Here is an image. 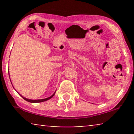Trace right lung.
Returning <instances> with one entry per match:
<instances>
[{
  "instance_id": "add662e5",
  "label": "right lung",
  "mask_w": 134,
  "mask_h": 134,
  "mask_svg": "<svg viewBox=\"0 0 134 134\" xmlns=\"http://www.w3.org/2000/svg\"><path fill=\"white\" fill-rule=\"evenodd\" d=\"M55 92L52 95V96H51L50 97H48V98H46V99H39V100H31V99H26L25 98V97H24L22 96H21V94H20V96H21L22 97H23V99L24 100H26L27 102H31V103H39V102H44V101H46L47 100H49L51 98H52L54 96V95L55 94Z\"/></svg>"
}]
</instances>
